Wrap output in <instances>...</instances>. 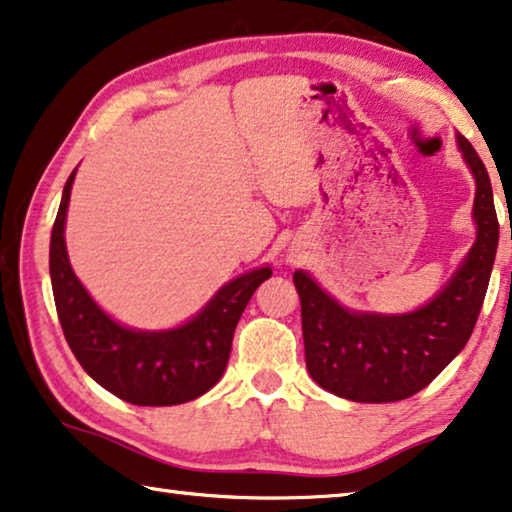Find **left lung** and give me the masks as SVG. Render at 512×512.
I'll return each instance as SVG.
<instances>
[{
    "label": "left lung",
    "instance_id": "left-lung-1",
    "mask_svg": "<svg viewBox=\"0 0 512 512\" xmlns=\"http://www.w3.org/2000/svg\"><path fill=\"white\" fill-rule=\"evenodd\" d=\"M456 141L476 182V241L426 305L403 314L348 310L310 273H294L307 371L330 394L358 403L408 399L433 383L472 337L497 255L499 221L488 170L465 136L456 134Z\"/></svg>",
    "mask_w": 512,
    "mask_h": 512
}]
</instances>
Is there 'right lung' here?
Wrapping results in <instances>:
<instances>
[{
	"instance_id": "1",
	"label": "right lung",
	"mask_w": 512,
	"mask_h": 512,
	"mask_svg": "<svg viewBox=\"0 0 512 512\" xmlns=\"http://www.w3.org/2000/svg\"><path fill=\"white\" fill-rule=\"evenodd\" d=\"M72 170L52 227L50 278L56 314L77 362L97 385L134 405H177L209 392L227 367L234 328L271 266L239 275L216 291L189 321L168 330H139L102 310L72 271L66 216Z\"/></svg>"
}]
</instances>
